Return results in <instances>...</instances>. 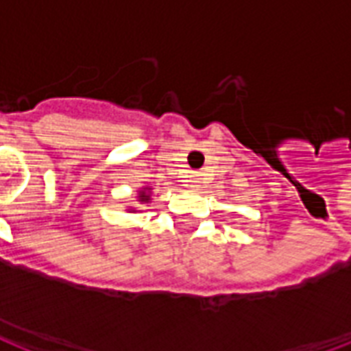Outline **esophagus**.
<instances>
[{"mask_svg": "<svg viewBox=\"0 0 351 351\" xmlns=\"http://www.w3.org/2000/svg\"><path fill=\"white\" fill-rule=\"evenodd\" d=\"M190 188H193V190H197V188H201L203 186V178H201V175L199 173H193V175H190Z\"/></svg>", "mask_w": 351, "mask_h": 351, "instance_id": "1", "label": "esophagus"}]
</instances>
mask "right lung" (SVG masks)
Masks as SVG:
<instances>
[{"instance_id": "add662e5", "label": "right lung", "mask_w": 351, "mask_h": 351, "mask_svg": "<svg viewBox=\"0 0 351 351\" xmlns=\"http://www.w3.org/2000/svg\"><path fill=\"white\" fill-rule=\"evenodd\" d=\"M137 201L141 203V205H148V203L152 201V188H150V186H143V188H138ZM125 210H128V213H137L138 208L137 206H128Z\"/></svg>"}]
</instances>
